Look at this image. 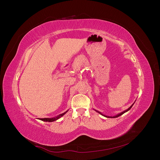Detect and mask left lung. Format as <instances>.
I'll return each mask as SVG.
<instances>
[{
    "instance_id": "obj_1",
    "label": "left lung",
    "mask_w": 160,
    "mask_h": 160,
    "mask_svg": "<svg viewBox=\"0 0 160 160\" xmlns=\"http://www.w3.org/2000/svg\"><path fill=\"white\" fill-rule=\"evenodd\" d=\"M135 103V102L132 105H131L130 106V107L128 109H126V110H125V111H122V113H119V114H118V115H115V116H113V117H112V116H107V115H103V113H101V112H100V111H97V110H95L96 111H97V112H98L99 114H101V115H102L103 116H104V117H105V118H118V117H119V116H120V115H123V113H125V112H127V111H128L131 108H132V106L133 105V104Z\"/></svg>"
}]
</instances>
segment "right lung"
Instances as JSON below:
<instances>
[{
  "mask_svg": "<svg viewBox=\"0 0 160 160\" xmlns=\"http://www.w3.org/2000/svg\"><path fill=\"white\" fill-rule=\"evenodd\" d=\"M68 111H69V110L66 111L65 112L62 113H61V114H59V115H57V117H55V118H40L39 119L41 120V121H43V122H55V121H56V120H57V119H59V118H61L62 117V116H63Z\"/></svg>",
  "mask_w": 160,
  "mask_h": 160,
  "instance_id": "1",
  "label": "right lung"
}]
</instances>
